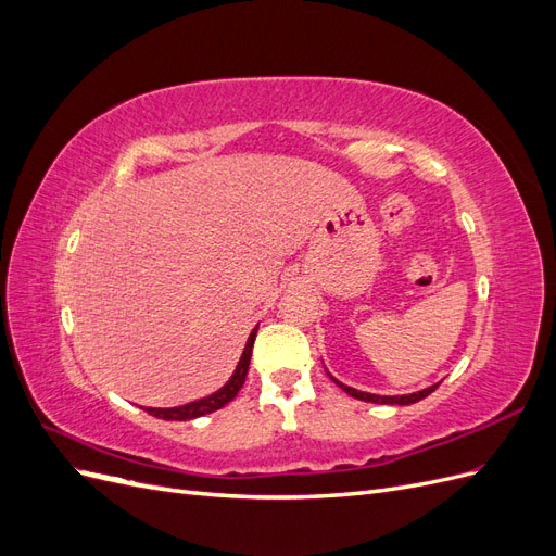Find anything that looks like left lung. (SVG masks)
<instances>
[{"instance_id":"8db88e82","label":"left lung","mask_w":556,"mask_h":556,"mask_svg":"<svg viewBox=\"0 0 556 556\" xmlns=\"http://www.w3.org/2000/svg\"><path fill=\"white\" fill-rule=\"evenodd\" d=\"M325 371H327V368H325ZM327 376H329L336 384H339L345 394H350V396H355V399H359V401H368V403H390V406H410V403H417V401H422L425 396H429V394L435 390V387L441 384V382L429 384V387H425V390L413 392V394H394V396H384V394H371V392L355 390V387H350V384H343V382L336 380L329 371H327Z\"/></svg>"}]
</instances>
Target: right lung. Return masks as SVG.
<instances>
[{"label":"right lung","instance_id":"obj_1","mask_svg":"<svg viewBox=\"0 0 556 556\" xmlns=\"http://www.w3.org/2000/svg\"><path fill=\"white\" fill-rule=\"evenodd\" d=\"M255 336H257V327L250 331L248 341H245V348L241 352V359H239L237 368H233L231 378L220 387V390L204 396V399L182 403V406H176V408H146L148 415L160 417V419H169V422H185V419H194V417L208 415V413H215V410H220L223 406H227V403L239 394V390H241L243 382H245L248 366H250V355H252V345H255Z\"/></svg>","mask_w":556,"mask_h":556}]
</instances>
